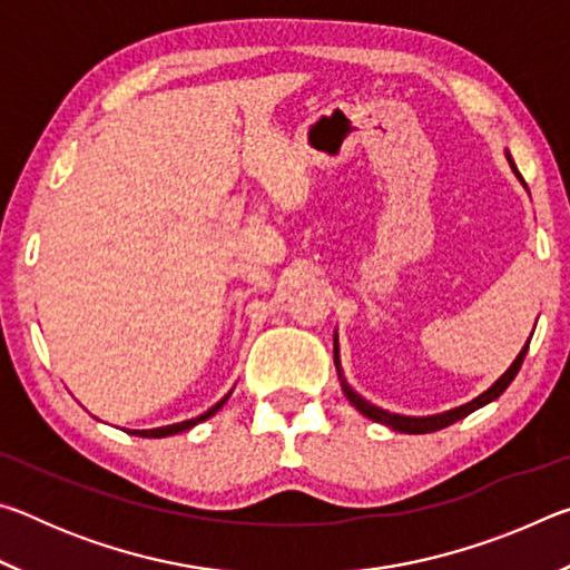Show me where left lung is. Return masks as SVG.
Instances as JSON below:
<instances>
[{"mask_svg": "<svg viewBox=\"0 0 570 570\" xmlns=\"http://www.w3.org/2000/svg\"><path fill=\"white\" fill-rule=\"evenodd\" d=\"M505 156H508L510 168H513L518 180L525 186V180H523V176H520V173H518L513 158H510V153H505ZM525 354H528V342H525L523 350H520V354L515 356V362L508 366L503 377H500L498 382H493V387H488L485 392L478 394L475 400L460 404V407H452V410H448V412L428 414V417H410V414H397V412L382 410V407H377V404L366 402V400L362 397V394H356V392L350 387V382L344 380L342 362H340V340H336V334H334V364H336V372H340V382H342V390H344V394H346V400H350V402L354 404V407L364 414V417H370V420L380 422V424H387V428L397 430V432H407V435H424V432H438V430H442V428H448V424H452V422L468 417L470 412H475V410H480V407H485V404L495 402V400L500 397V394H503V392L510 387V382L515 380V374H518V370H520V364H523Z\"/></svg>", "mask_w": 570, "mask_h": 570, "instance_id": "obj_1", "label": "left lung"}]
</instances>
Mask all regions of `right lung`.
I'll return each instance as SVG.
<instances>
[{
    "label": "right lung",
    "mask_w": 570,
    "mask_h": 570,
    "mask_svg": "<svg viewBox=\"0 0 570 570\" xmlns=\"http://www.w3.org/2000/svg\"><path fill=\"white\" fill-rule=\"evenodd\" d=\"M228 397H230V392L226 394L224 400L216 402L214 407L206 410L204 414H198V417H193V420H183V422H176V424H166V428H156V430H132L130 435H138V438H170V435H178V432H186V430H190V428H196L198 422L214 417V414H216L220 407H224Z\"/></svg>",
    "instance_id": "obj_1"
}]
</instances>
